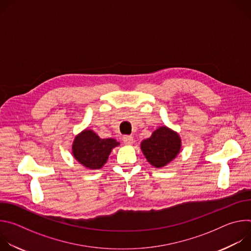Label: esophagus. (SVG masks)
<instances>
[{"mask_svg": "<svg viewBox=\"0 0 251 251\" xmlns=\"http://www.w3.org/2000/svg\"><path fill=\"white\" fill-rule=\"evenodd\" d=\"M123 142L126 145H131L133 143V137L131 135H125L123 136Z\"/></svg>", "mask_w": 251, "mask_h": 251, "instance_id": "34e87169", "label": "esophagus"}]
</instances>
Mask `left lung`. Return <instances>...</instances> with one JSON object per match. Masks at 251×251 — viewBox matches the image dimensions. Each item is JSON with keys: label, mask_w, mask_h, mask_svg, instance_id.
<instances>
[{"label": "left lung", "mask_w": 251, "mask_h": 251, "mask_svg": "<svg viewBox=\"0 0 251 251\" xmlns=\"http://www.w3.org/2000/svg\"><path fill=\"white\" fill-rule=\"evenodd\" d=\"M141 149L151 165L162 168L180 152L181 139L167 127H160L150 138L142 142Z\"/></svg>", "instance_id": "obj_1"}]
</instances>
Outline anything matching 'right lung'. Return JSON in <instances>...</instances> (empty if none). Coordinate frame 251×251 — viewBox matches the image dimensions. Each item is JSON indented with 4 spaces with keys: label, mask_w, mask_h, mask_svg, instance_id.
<instances>
[{
    "label": "right lung",
    "mask_w": 251,
    "mask_h": 251,
    "mask_svg": "<svg viewBox=\"0 0 251 251\" xmlns=\"http://www.w3.org/2000/svg\"><path fill=\"white\" fill-rule=\"evenodd\" d=\"M119 143L114 139H100L93 131L85 130L75 137L73 146L75 158L89 169H100L111 150Z\"/></svg>",
    "instance_id": "add662e5"
}]
</instances>
